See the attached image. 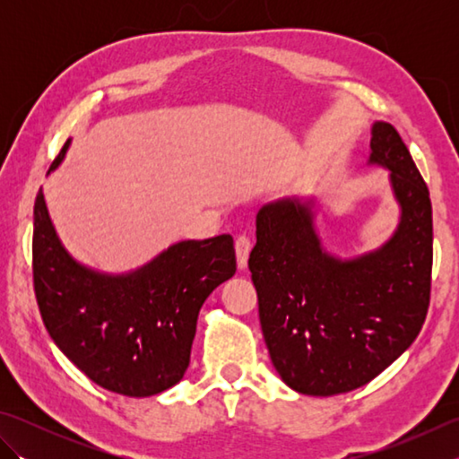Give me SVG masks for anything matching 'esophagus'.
I'll use <instances>...</instances> for the list:
<instances>
[{
    "label": "esophagus",
    "mask_w": 459,
    "mask_h": 459,
    "mask_svg": "<svg viewBox=\"0 0 459 459\" xmlns=\"http://www.w3.org/2000/svg\"><path fill=\"white\" fill-rule=\"evenodd\" d=\"M250 248H252V240L248 235H240L235 240V250H237V262H238V268H247L248 264V255H250Z\"/></svg>",
    "instance_id": "obj_1"
}]
</instances>
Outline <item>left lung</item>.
Here are the masks:
<instances>
[{
	"instance_id": "8db88e82",
	"label": "left lung",
	"mask_w": 459,
	"mask_h": 459,
	"mask_svg": "<svg viewBox=\"0 0 459 459\" xmlns=\"http://www.w3.org/2000/svg\"><path fill=\"white\" fill-rule=\"evenodd\" d=\"M370 163L391 169L403 217L394 237L341 262L321 250L311 201L256 217L248 268L272 363L294 391L333 396L370 383L420 333L432 288V203L394 126L377 122Z\"/></svg>"
}]
</instances>
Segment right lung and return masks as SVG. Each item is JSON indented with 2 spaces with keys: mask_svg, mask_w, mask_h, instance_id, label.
<instances>
[{
  "mask_svg": "<svg viewBox=\"0 0 459 459\" xmlns=\"http://www.w3.org/2000/svg\"><path fill=\"white\" fill-rule=\"evenodd\" d=\"M61 153L51 163L55 169ZM237 272L230 235L183 240L126 276H104L66 255L43 193L33 209V286L56 347L92 383L116 394L163 393L189 367L197 316L211 291Z\"/></svg>",
  "mask_w": 459,
  "mask_h": 459,
  "instance_id": "obj_1",
  "label": "right lung"
}]
</instances>
